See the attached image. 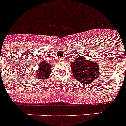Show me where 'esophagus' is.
Segmentation results:
<instances>
[{
    "label": "esophagus",
    "mask_w": 126,
    "mask_h": 126,
    "mask_svg": "<svg viewBox=\"0 0 126 126\" xmlns=\"http://www.w3.org/2000/svg\"><path fill=\"white\" fill-rule=\"evenodd\" d=\"M59 61H65V58H59Z\"/></svg>",
    "instance_id": "34e87169"
}]
</instances>
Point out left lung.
<instances>
[{
	"instance_id": "1",
	"label": "left lung",
	"mask_w": 126,
	"mask_h": 126,
	"mask_svg": "<svg viewBox=\"0 0 126 126\" xmlns=\"http://www.w3.org/2000/svg\"><path fill=\"white\" fill-rule=\"evenodd\" d=\"M71 70L74 78L84 84H89L100 75L98 63L89 61L82 56L71 63Z\"/></svg>"
}]
</instances>
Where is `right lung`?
<instances>
[{"label": "right lung", "instance_id": "1", "mask_svg": "<svg viewBox=\"0 0 126 126\" xmlns=\"http://www.w3.org/2000/svg\"><path fill=\"white\" fill-rule=\"evenodd\" d=\"M51 64L42 61L41 64L39 65L37 72L36 73V77L39 79H46L48 78L49 75L50 74L52 70Z\"/></svg>", "mask_w": 126, "mask_h": 126}]
</instances>
